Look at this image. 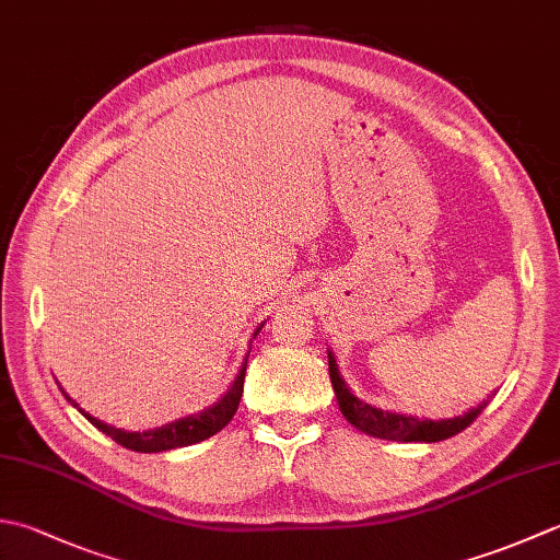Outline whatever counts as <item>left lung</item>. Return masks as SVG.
Wrapping results in <instances>:
<instances>
[{
  "mask_svg": "<svg viewBox=\"0 0 560 560\" xmlns=\"http://www.w3.org/2000/svg\"><path fill=\"white\" fill-rule=\"evenodd\" d=\"M329 377H331V387H335L339 409L343 416H347V421L359 428V431L373 438H383V440H401V443H438V440H447L452 435L462 433L464 428L477 421V416L489 407V399H486L477 409H471L464 416H457V419L419 421L413 419V416L375 409L371 404L353 397L347 383L339 377L337 361L331 353H329Z\"/></svg>",
  "mask_w": 560,
  "mask_h": 560,
  "instance_id": "1",
  "label": "left lung"
}]
</instances>
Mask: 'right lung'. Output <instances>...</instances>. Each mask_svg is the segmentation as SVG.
I'll use <instances>...</instances> for the list:
<instances>
[{
	"label": "right lung",
	"mask_w": 560,
	"mask_h": 560,
	"mask_svg": "<svg viewBox=\"0 0 560 560\" xmlns=\"http://www.w3.org/2000/svg\"><path fill=\"white\" fill-rule=\"evenodd\" d=\"M261 329V327H259ZM257 329V331H259ZM255 331V337H257ZM245 368H247V361L243 363L241 368V375L235 377L233 387L225 392V397L213 404L211 409L201 411L197 416H187V419H180L175 423H168L159 428V431H147V433H127V431H120V428H113L108 423H103L98 419H93L91 413L81 411L86 419L98 428V431H103L105 435H110L117 445H122L127 450H135V452H163V450H175V447H187V445H195V443H201V440H207L211 435H217L221 428H225L231 423L233 413L237 411V404H241V397H243V383H245ZM69 399V397H67ZM71 401V399H69ZM74 404V401H71ZM74 407H79V404H74Z\"/></svg>",
	"instance_id": "right-lung-1"
}]
</instances>
